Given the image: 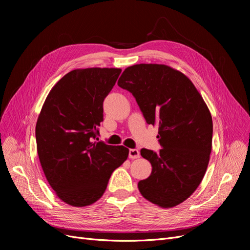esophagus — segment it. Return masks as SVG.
I'll return each mask as SVG.
<instances>
[{
	"instance_id": "esophagus-1",
	"label": "esophagus",
	"mask_w": 250,
	"mask_h": 250,
	"mask_svg": "<svg viewBox=\"0 0 250 250\" xmlns=\"http://www.w3.org/2000/svg\"><path fill=\"white\" fill-rule=\"evenodd\" d=\"M141 155H140V151L137 149H130L128 151V157L130 159H137L139 158Z\"/></svg>"
}]
</instances>
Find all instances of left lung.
<instances>
[{"label":"left lung","instance_id":"left-lung-1","mask_svg":"<svg viewBox=\"0 0 250 250\" xmlns=\"http://www.w3.org/2000/svg\"><path fill=\"white\" fill-rule=\"evenodd\" d=\"M117 85L129 91L149 125H158L162 149H142L152 165L139 181L142 195L161 208L175 207L202 182L212 151L213 121L192 82L165 64L140 63L126 68Z\"/></svg>","mask_w":250,"mask_h":250}]
</instances>
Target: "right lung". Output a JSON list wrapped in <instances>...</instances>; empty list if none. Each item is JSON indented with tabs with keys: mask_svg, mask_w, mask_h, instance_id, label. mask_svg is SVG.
<instances>
[{
	"mask_svg": "<svg viewBox=\"0 0 250 250\" xmlns=\"http://www.w3.org/2000/svg\"><path fill=\"white\" fill-rule=\"evenodd\" d=\"M121 69H77L47 95L35 127L37 153L51 188L65 204L86 207L103 195L128 149L94 141L103 122V101Z\"/></svg>",
	"mask_w": 250,
	"mask_h": 250,
	"instance_id": "obj_1",
	"label": "right lung"
}]
</instances>
